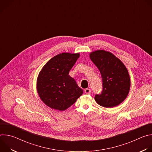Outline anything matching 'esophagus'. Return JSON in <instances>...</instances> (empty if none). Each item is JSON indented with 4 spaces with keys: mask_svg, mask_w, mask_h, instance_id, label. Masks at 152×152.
Segmentation results:
<instances>
[{
    "mask_svg": "<svg viewBox=\"0 0 152 152\" xmlns=\"http://www.w3.org/2000/svg\"><path fill=\"white\" fill-rule=\"evenodd\" d=\"M84 92H85V93L86 94H89L91 93V90H90V89H89V88H86V89L85 90Z\"/></svg>",
    "mask_w": 152,
    "mask_h": 152,
    "instance_id": "obj_1",
    "label": "esophagus"
}]
</instances>
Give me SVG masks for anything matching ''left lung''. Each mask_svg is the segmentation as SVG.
Returning a JSON list of instances; mask_svg holds the SVG:
<instances>
[{"instance_id": "obj_1", "label": "left lung", "mask_w": 152, "mask_h": 152, "mask_svg": "<svg viewBox=\"0 0 152 152\" xmlns=\"http://www.w3.org/2000/svg\"><path fill=\"white\" fill-rule=\"evenodd\" d=\"M90 58L99 70L103 82V91L95 96L96 102L105 107L119 105L131 88V79L124 64L113 53L104 50L91 52Z\"/></svg>"}]
</instances>
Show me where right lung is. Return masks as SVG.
I'll return each mask as SVG.
<instances>
[{"instance_id": "1", "label": "right lung", "mask_w": 152, "mask_h": 152, "mask_svg": "<svg viewBox=\"0 0 152 152\" xmlns=\"http://www.w3.org/2000/svg\"><path fill=\"white\" fill-rule=\"evenodd\" d=\"M79 56V53H59L47 62L39 72L37 91L42 102L52 109L66 110L83 94V90L69 75Z\"/></svg>"}]
</instances>
